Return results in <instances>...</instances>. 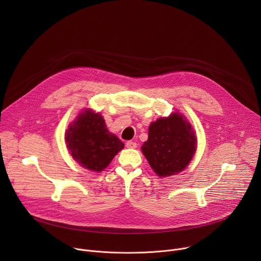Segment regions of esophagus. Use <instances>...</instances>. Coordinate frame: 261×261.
<instances>
[{
  "label": "esophagus",
  "mask_w": 261,
  "mask_h": 261,
  "mask_svg": "<svg viewBox=\"0 0 261 261\" xmlns=\"http://www.w3.org/2000/svg\"><path fill=\"white\" fill-rule=\"evenodd\" d=\"M126 146H127L128 148H135V147L137 146V144H136V142L129 140V141L126 142Z\"/></svg>",
  "instance_id": "esophagus-1"
}]
</instances>
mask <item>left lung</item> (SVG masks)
Here are the masks:
<instances>
[{"instance_id":"1","label":"left lung","mask_w":261,"mask_h":261,"mask_svg":"<svg viewBox=\"0 0 261 261\" xmlns=\"http://www.w3.org/2000/svg\"><path fill=\"white\" fill-rule=\"evenodd\" d=\"M195 132L186 118L173 113L148 127V138L141 151L154 171L162 177L184 170L196 151Z\"/></svg>"}]
</instances>
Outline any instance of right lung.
<instances>
[{
	"mask_svg": "<svg viewBox=\"0 0 261 261\" xmlns=\"http://www.w3.org/2000/svg\"><path fill=\"white\" fill-rule=\"evenodd\" d=\"M66 143L71 156L81 166L102 171L124 148L118 136L110 133L100 114L85 109L66 131Z\"/></svg>",
	"mask_w": 261,
	"mask_h": 261,
	"instance_id": "add662e5",
	"label": "right lung"
}]
</instances>
